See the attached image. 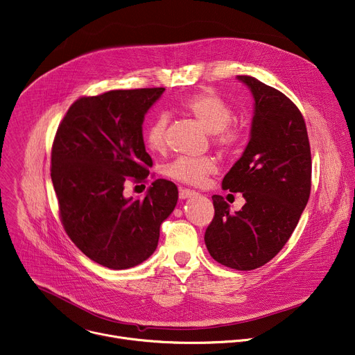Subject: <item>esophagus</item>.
<instances>
[{"instance_id": "1", "label": "esophagus", "mask_w": 355, "mask_h": 355, "mask_svg": "<svg viewBox=\"0 0 355 355\" xmlns=\"http://www.w3.org/2000/svg\"><path fill=\"white\" fill-rule=\"evenodd\" d=\"M180 198L181 200H187V198H191V197H194V196H197V192L196 191H192V189H187V188H181L180 189Z\"/></svg>"}]
</instances>
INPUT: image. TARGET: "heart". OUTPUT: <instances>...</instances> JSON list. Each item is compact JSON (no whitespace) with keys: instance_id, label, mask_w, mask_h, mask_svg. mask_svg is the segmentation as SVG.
<instances>
[{"instance_id":"heart-1","label":"heart","mask_w":355,"mask_h":355,"mask_svg":"<svg viewBox=\"0 0 355 355\" xmlns=\"http://www.w3.org/2000/svg\"><path fill=\"white\" fill-rule=\"evenodd\" d=\"M175 110L196 120L212 135L214 146L227 154L239 153L245 144V130L232 121L234 110L227 101L212 92L191 93L178 102ZM144 143L154 154L164 153L167 148V123L158 119L147 127ZM216 171V163L209 157L189 158L178 157L166 167V175L187 185H201L207 177Z\"/></svg>"}]
</instances>
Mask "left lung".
I'll list each match as a JSON object with an SVG mask.
<instances>
[{
  "label": "left lung",
  "instance_id": "left-lung-1",
  "mask_svg": "<svg viewBox=\"0 0 355 355\" xmlns=\"http://www.w3.org/2000/svg\"><path fill=\"white\" fill-rule=\"evenodd\" d=\"M254 98L249 144L222 180V189L242 192L236 214L212 196L214 218L205 245L214 259L231 269L261 268L283 249L307 205L311 153L299 107L286 94L253 76H238Z\"/></svg>",
  "mask_w": 355,
  "mask_h": 355
}]
</instances>
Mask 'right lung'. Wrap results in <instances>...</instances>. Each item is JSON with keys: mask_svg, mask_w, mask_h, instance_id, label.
I'll return each instance as SVG.
<instances>
[{"mask_svg": "<svg viewBox=\"0 0 355 355\" xmlns=\"http://www.w3.org/2000/svg\"><path fill=\"white\" fill-rule=\"evenodd\" d=\"M164 90L82 96L53 139L51 178L63 230L89 259L109 269L133 268L150 257L161 222L177 205V185L163 178L151 182L143 200L123 196L125 181L146 182L150 177L153 161L141 124Z\"/></svg>", "mask_w": 355, "mask_h": 355, "instance_id": "right-lung-1", "label": "right lung"}]
</instances>
